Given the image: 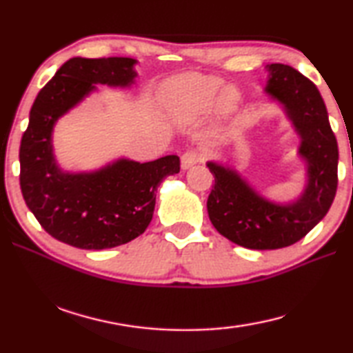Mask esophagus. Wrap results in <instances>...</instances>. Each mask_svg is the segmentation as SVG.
Returning <instances> with one entry per match:
<instances>
[{
	"instance_id": "obj_1",
	"label": "esophagus",
	"mask_w": 353,
	"mask_h": 353,
	"mask_svg": "<svg viewBox=\"0 0 353 353\" xmlns=\"http://www.w3.org/2000/svg\"><path fill=\"white\" fill-rule=\"evenodd\" d=\"M202 159H204V154H202L201 151H187V152H183L182 157H181L182 170L191 168V166H193V165L201 162Z\"/></svg>"
}]
</instances>
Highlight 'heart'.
Listing matches in <instances>:
<instances>
[{
	"mask_svg": "<svg viewBox=\"0 0 353 353\" xmlns=\"http://www.w3.org/2000/svg\"><path fill=\"white\" fill-rule=\"evenodd\" d=\"M221 86L223 79H219L218 76L185 73L172 77L165 83L162 99L166 109L181 119H194L204 115L210 109L213 101L216 110L221 115H225L235 109L238 92L234 85H225L220 92ZM214 97L217 99L214 100Z\"/></svg>",
	"mask_w": 353,
	"mask_h": 353,
	"instance_id": "b5f03b06",
	"label": "heart"
}]
</instances>
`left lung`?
<instances>
[{"label": "left lung", "instance_id": "left-lung-1", "mask_svg": "<svg viewBox=\"0 0 353 353\" xmlns=\"http://www.w3.org/2000/svg\"><path fill=\"white\" fill-rule=\"evenodd\" d=\"M268 71L265 92L283 107L301 137L297 152L307 165L302 194L288 204L272 202L234 168L207 162L214 177L207 199L212 224L227 240L256 250L286 248L302 240L327 214L338 185V143L319 90L290 65L271 63Z\"/></svg>", "mask_w": 353, "mask_h": 353}]
</instances>
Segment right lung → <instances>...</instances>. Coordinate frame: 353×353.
Listing matches in <instances>:
<instances>
[{
	"mask_svg": "<svg viewBox=\"0 0 353 353\" xmlns=\"http://www.w3.org/2000/svg\"><path fill=\"white\" fill-rule=\"evenodd\" d=\"M135 63L130 57L70 59L29 112L20 145L23 198L48 234L70 246L99 250L132 241L151 223L160 182L181 170L177 155L146 163L118 159L90 172H68L57 163L52 149L57 119L97 90V83L132 85Z\"/></svg>",
	"mask_w": 353,
	"mask_h": 353,
	"instance_id": "1",
	"label": "right lung"
}]
</instances>
